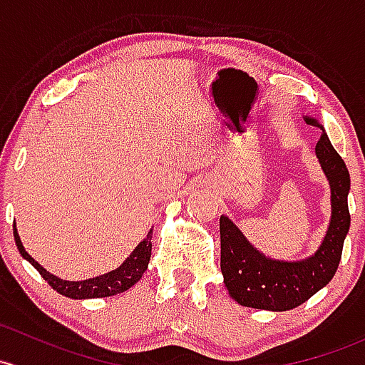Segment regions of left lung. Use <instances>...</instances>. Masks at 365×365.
I'll list each match as a JSON object with an SVG mask.
<instances>
[{
	"instance_id": "left-lung-1",
	"label": "left lung",
	"mask_w": 365,
	"mask_h": 365,
	"mask_svg": "<svg viewBox=\"0 0 365 365\" xmlns=\"http://www.w3.org/2000/svg\"><path fill=\"white\" fill-rule=\"evenodd\" d=\"M304 120L324 131L317 118L304 117ZM314 152L331 185L332 215L327 234L312 257L295 262L266 257L231 218L220 217V269L225 287L237 304L267 312H289L334 278L350 229V173L325 133H322Z\"/></svg>"
}]
</instances>
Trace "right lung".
Here are the masks:
<instances>
[{"label":"right lung","mask_w":365,"mask_h":365,"mask_svg":"<svg viewBox=\"0 0 365 365\" xmlns=\"http://www.w3.org/2000/svg\"><path fill=\"white\" fill-rule=\"evenodd\" d=\"M152 231L153 229L148 231L147 237L134 248L131 255H129L117 269L110 271V273L106 274L96 276V278L83 279V282H68V279H61L57 278V276H53L52 273H48L45 267H41L40 264L26 252V248L22 247L21 237H19L17 227H15L14 224L15 245H17L21 255L33 264L34 269L43 276L45 282H47L53 290H57V292L66 295V297L70 299L110 297V295H117L131 289L134 283L140 282V278L143 276V273L148 267V260H150L152 255Z\"/></svg>","instance_id":"add662e5"}]
</instances>
